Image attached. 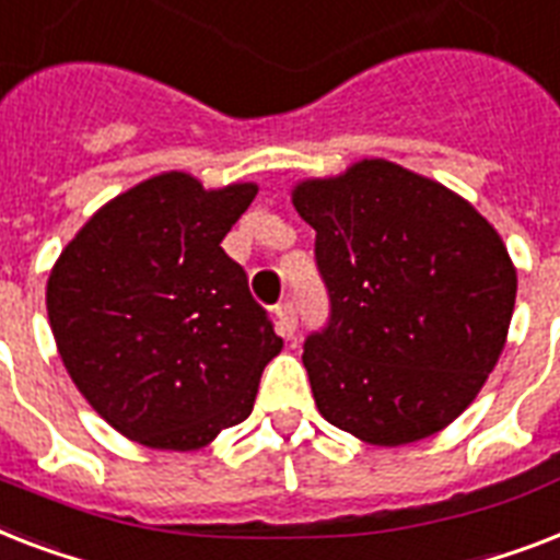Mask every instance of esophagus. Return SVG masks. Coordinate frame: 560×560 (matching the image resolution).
Instances as JSON below:
<instances>
[{"label": "esophagus", "mask_w": 560, "mask_h": 560, "mask_svg": "<svg viewBox=\"0 0 560 560\" xmlns=\"http://www.w3.org/2000/svg\"><path fill=\"white\" fill-rule=\"evenodd\" d=\"M275 317H277V326H280V332L292 338L294 329H298V308H294V303L292 301L277 303Z\"/></svg>", "instance_id": "34e87169"}]
</instances>
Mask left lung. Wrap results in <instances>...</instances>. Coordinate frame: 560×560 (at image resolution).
Wrapping results in <instances>:
<instances>
[{
    "label": "left lung",
    "mask_w": 560,
    "mask_h": 560,
    "mask_svg": "<svg viewBox=\"0 0 560 560\" xmlns=\"http://www.w3.org/2000/svg\"><path fill=\"white\" fill-rule=\"evenodd\" d=\"M292 202L315 228L329 320L303 343L326 422L407 445L471 405L512 324L517 271L500 234L440 182L384 159L308 178Z\"/></svg>",
    "instance_id": "left-lung-1"
}]
</instances>
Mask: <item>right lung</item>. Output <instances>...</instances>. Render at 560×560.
<instances>
[{
  "instance_id": "add662e5",
  "label": "right lung",
  "mask_w": 560,
  "mask_h": 560,
  "mask_svg": "<svg viewBox=\"0 0 560 560\" xmlns=\"http://www.w3.org/2000/svg\"><path fill=\"white\" fill-rule=\"evenodd\" d=\"M257 185L205 190L161 173L103 205L48 277V320L71 382L147 448L196 451L252 413L283 341L222 240Z\"/></svg>"
}]
</instances>
